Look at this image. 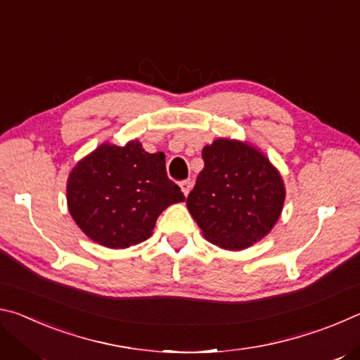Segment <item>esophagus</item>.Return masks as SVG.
Returning a JSON list of instances; mask_svg holds the SVG:
<instances>
[{"mask_svg":"<svg viewBox=\"0 0 360 360\" xmlns=\"http://www.w3.org/2000/svg\"><path fill=\"white\" fill-rule=\"evenodd\" d=\"M192 184H193V182H192L191 179H186V181H182V182H181V184H179V187H181V191H182V193H184V195H186V197H187V195H188V192H191V188H192Z\"/></svg>","mask_w":360,"mask_h":360,"instance_id":"34e87169","label":"esophagus"}]
</instances>
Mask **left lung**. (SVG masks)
<instances>
[{
    "mask_svg": "<svg viewBox=\"0 0 360 360\" xmlns=\"http://www.w3.org/2000/svg\"><path fill=\"white\" fill-rule=\"evenodd\" d=\"M205 168L187 208L212 245L241 251L270 233L285 187L270 160L249 143L219 138L202 150Z\"/></svg>",
    "mask_w": 360,
    "mask_h": 360,
    "instance_id": "left-lung-1",
    "label": "left lung"
}]
</instances>
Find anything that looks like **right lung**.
<instances>
[{
    "instance_id": "right-lung-1",
    "label": "right lung",
    "mask_w": 360,
    "mask_h": 360,
    "mask_svg": "<svg viewBox=\"0 0 360 360\" xmlns=\"http://www.w3.org/2000/svg\"><path fill=\"white\" fill-rule=\"evenodd\" d=\"M66 200L90 240L125 249L148 240L163 210L186 197L168 179L165 154H149L133 139L122 148L103 143L79 160L68 176Z\"/></svg>"
}]
</instances>
